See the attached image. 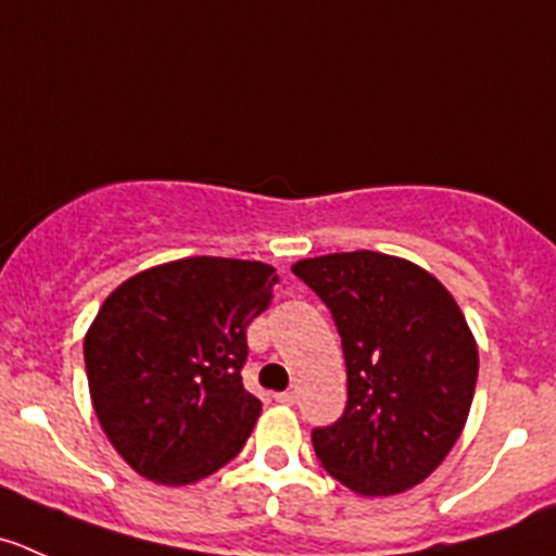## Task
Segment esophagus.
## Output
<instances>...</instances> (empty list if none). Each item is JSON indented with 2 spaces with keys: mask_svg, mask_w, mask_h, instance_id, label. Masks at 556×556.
I'll list each match as a JSON object with an SVG mask.
<instances>
[{
  "mask_svg": "<svg viewBox=\"0 0 556 556\" xmlns=\"http://www.w3.org/2000/svg\"><path fill=\"white\" fill-rule=\"evenodd\" d=\"M279 404H293L295 402V393L293 391H282V393H274Z\"/></svg>",
  "mask_w": 556,
  "mask_h": 556,
  "instance_id": "1",
  "label": "esophagus"
}]
</instances>
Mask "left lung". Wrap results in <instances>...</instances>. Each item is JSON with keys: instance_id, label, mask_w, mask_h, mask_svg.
I'll list each match as a JSON object with an SVG mask.
<instances>
[{"instance_id": "8db88e82", "label": "left lung", "mask_w": 556, "mask_h": 556, "mask_svg": "<svg viewBox=\"0 0 556 556\" xmlns=\"http://www.w3.org/2000/svg\"><path fill=\"white\" fill-rule=\"evenodd\" d=\"M331 309L348 407L312 445L348 489L388 497L432 476L470 415L478 344L454 295L404 257L333 252L293 266Z\"/></svg>"}]
</instances>
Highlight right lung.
I'll return each mask as SVG.
<instances>
[{
  "label": "right lung",
  "mask_w": 556,
  "mask_h": 556,
  "mask_svg": "<svg viewBox=\"0 0 556 556\" xmlns=\"http://www.w3.org/2000/svg\"><path fill=\"white\" fill-rule=\"evenodd\" d=\"M261 261L185 257L135 274L84 339L97 421L138 476L187 486L228 465L261 399L241 382L247 326L271 304Z\"/></svg>",
  "instance_id": "add662e5"
}]
</instances>
